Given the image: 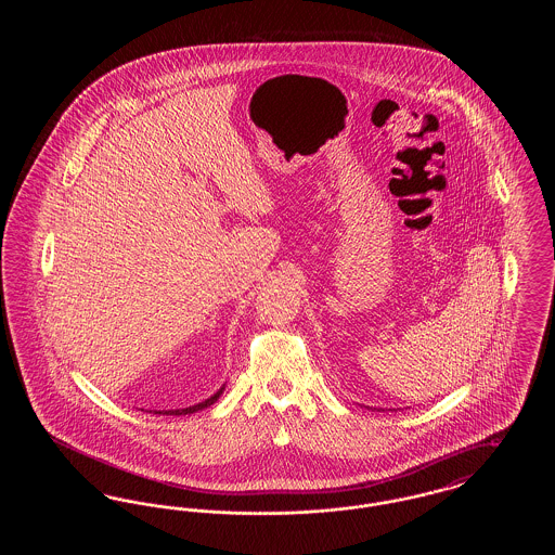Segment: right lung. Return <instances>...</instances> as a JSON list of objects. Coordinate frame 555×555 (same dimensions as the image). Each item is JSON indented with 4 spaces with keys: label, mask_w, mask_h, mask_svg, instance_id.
Returning <instances> with one entry per match:
<instances>
[{
    "label": "right lung",
    "mask_w": 555,
    "mask_h": 555,
    "mask_svg": "<svg viewBox=\"0 0 555 555\" xmlns=\"http://www.w3.org/2000/svg\"><path fill=\"white\" fill-rule=\"evenodd\" d=\"M222 391H224V387L222 389H218L210 399H206V401H202V403H197V405H191V408H183V410H164V412H156V414H166V416H183V414H193V412H199V410H204V408H208L211 405L214 401H218V397L222 396Z\"/></svg>",
    "instance_id": "add662e5"
}]
</instances>
